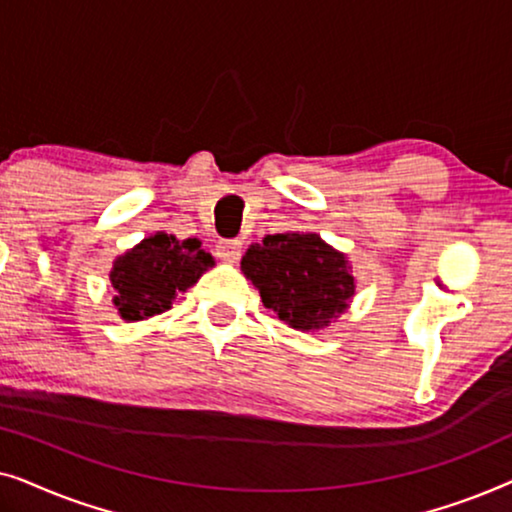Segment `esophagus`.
<instances>
[{
    "mask_svg": "<svg viewBox=\"0 0 512 512\" xmlns=\"http://www.w3.org/2000/svg\"><path fill=\"white\" fill-rule=\"evenodd\" d=\"M242 254V240H221L216 244V256L226 263H237Z\"/></svg>",
    "mask_w": 512,
    "mask_h": 512,
    "instance_id": "1",
    "label": "esophagus"
}]
</instances>
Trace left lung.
<instances>
[{
  "mask_svg": "<svg viewBox=\"0 0 512 512\" xmlns=\"http://www.w3.org/2000/svg\"><path fill=\"white\" fill-rule=\"evenodd\" d=\"M242 272L263 305L298 331L328 326L354 296L345 256L314 233L263 237L242 256Z\"/></svg>",
  "mask_w": 512,
  "mask_h": 512,
  "instance_id": "left-lung-1",
  "label": "left lung"
}]
</instances>
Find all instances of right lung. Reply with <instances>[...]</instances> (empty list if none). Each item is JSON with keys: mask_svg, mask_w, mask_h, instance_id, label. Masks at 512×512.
<instances>
[{"mask_svg": "<svg viewBox=\"0 0 512 512\" xmlns=\"http://www.w3.org/2000/svg\"><path fill=\"white\" fill-rule=\"evenodd\" d=\"M209 265H214V258L200 249V240L179 242L165 233L146 237L116 258L109 275L116 289L114 305L123 319H149L170 310L177 291L198 282Z\"/></svg>", "mask_w": 512, "mask_h": 512, "instance_id": "obj_1", "label": "right lung"}]
</instances>
